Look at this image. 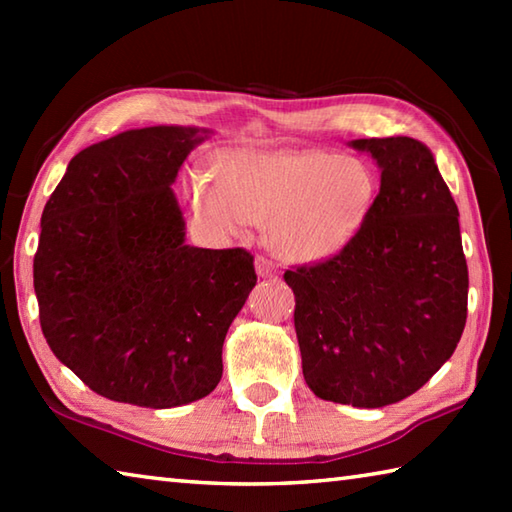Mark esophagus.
<instances>
[{"label":"esophagus","instance_id":"obj_1","mask_svg":"<svg viewBox=\"0 0 512 512\" xmlns=\"http://www.w3.org/2000/svg\"><path fill=\"white\" fill-rule=\"evenodd\" d=\"M255 268H257V275L259 277H266V280H271V277H277V266L271 262V259L259 255L255 259Z\"/></svg>","mask_w":512,"mask_h":512}]
</instances>
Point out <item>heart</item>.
<instances>
[{
    "instance_id": "b5f03b06",
    "label": "heart",
    "mask_w": 512,
    "mask_h": 512,
    "mask_svg": "<svg viewBox=\"0 0 512 512\" xmlns=\"http://www.w3.org/2000/svg\"><path fill=\"white\" fill-rule=\"evenodd\" d=\"M216 183L196 176V214L221 235L268 223L273 250L291 262H323L350 244L377 196L375 173L352 155L325 151H232Z\"/></svg>"
}]
</instances>
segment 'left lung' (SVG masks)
I'll return each mask as SVG.
<instances>
[{"instance_id": "left-lung-1", "label": "left lung", "mask_w": 512, "mask_h": 512, "mask_svg": "<svg viewBox=\"0 0 512 512\" xmlns=\"http://www.w3.org/2000/svg\"><path fill=\"white\" fill-rule=\"evenodd\" d=\"M381 169L366 223L334 257L284 273L302 375L320 400L379 409L452 357L467 318L458 207L413 137L354 140Z\"/></svg>"}]
</instances>
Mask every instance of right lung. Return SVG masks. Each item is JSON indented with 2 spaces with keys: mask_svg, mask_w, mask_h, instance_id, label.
Wrapping results in <instances>:
<instances>
[{
  "mask_svg": "<svg viewBox=\"0 0 512 512\" xmlns=\"http://www.w3.org/2000/svg\"><path fill=\"white\" fill-rule=\"evenodd\" d=\"M205 131L151 126L76 153L40 221L33 287L51 352L112 402L210 395L228 327L257 284L244 248L185 244L171 183Z\"/></svg>",
  "mask_w": 512,
  "mask_h": 512,
  "instance_id": "add662e5",
  "label": "right lung"
}]
</instances>
